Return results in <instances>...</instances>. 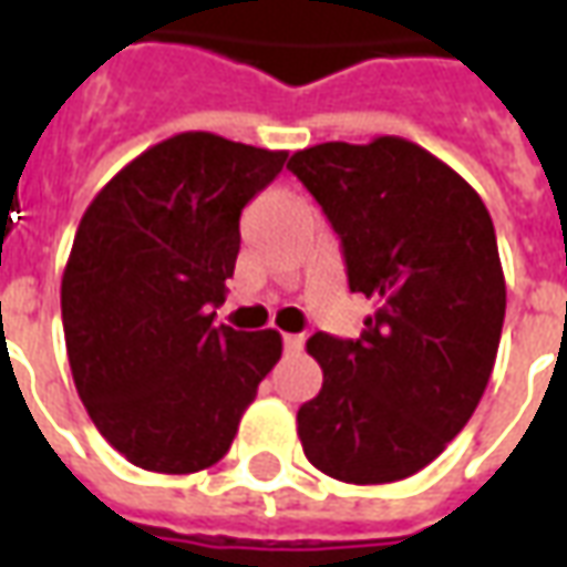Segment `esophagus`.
Masks as SVG:
<instances>
[{"mask_svg": "<svg viewBox=\"0 0 567 567\" xmlns=\"http://www.w3.org/2000/svg\"><path fill=\"white\" fill-rule=\"evenodd\" d=\"M282 346H285V352H300V346H303V337H297V333H285Z\"/></svg>", "mask_w": 567, "mask_h": 567, "instance_id": "1", "label": "esophagus"}]
</instances>
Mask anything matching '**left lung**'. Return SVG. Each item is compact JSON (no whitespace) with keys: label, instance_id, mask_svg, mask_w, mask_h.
<instances>
[{"label":"left lung","instance_id":"obj_1","mask_svg":"<svg viewBox=\"0 0 567 567\" xmlns=\"http://www.w3.org/2000/svg\"><path fill=\"white\" fill-rule=\"evenodd\" d=\"M288 169L340 234L349 288L377 307L358 340L309 337L324 380L297 410L303 452L355 486L413 476L474 416L498 355L507 285L486 203L401 136L321 142Z\"/></svg>","mask_w":567,"mask_h":567}]
</instances>
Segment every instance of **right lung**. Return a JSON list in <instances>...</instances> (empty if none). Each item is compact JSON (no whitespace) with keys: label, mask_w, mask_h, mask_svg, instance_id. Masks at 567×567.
Instances as JSON below:
<instances>
[{"label":"right lung","mask_w":567,"mask_h":567,"mask_svg":"<svg viewBox=\"0 0 567 567\" xmlns=\"http://www.w3.org/2000/svg\"><path fill=\"white\" fill-rule=\"evenodd\" d=\"M288 151L175 133L93 197L60 307L72 380L130 464L194 474L221 462L282 337L212 324L239 255V215Z\"/></svg>","instance_id":"right-lung-1"}]
</instances>
